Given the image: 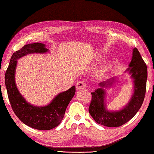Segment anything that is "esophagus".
I'll return each instance as SVG.
<instances>
[{
	"instance_id": "esophagus-1",
	"label": "esophagus",
	"mask_w": 154,
	"mask_h": 154,
	"mask_svg": "<svg viewBox=\"0 0 154 154\" xmlns=\"http://www.w3.org/2000/svg\"><path fill=\"white\" fill-rule=\"evenodd\" d=\"M76 87L77 90H81V89H84L86 88V84L84 81H79L77 82V83L76 84Z\"/></svg>"
}]
</instances>
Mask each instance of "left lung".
<instances>
[{
  "instance_id": "8db88e82",
  "label": "left lung",
  "mask_w": 154,
  "mask_h": 154,
  "mask_svg": "<svg viewBox=\"0 0 154 154\" xmlns=\"http://www.w3.org/2000/svg\"><path fill=\"white\" fill-rule=\"evenodd\" d=\"M131 61L128 72L134 82V93L127 106L119 111H109L105 104L106 93L103 89L113 84L116 78L113 77L99 84L100 88L91 93L92 100L88 111L95 121L101 125L109 127H118L134 118L143 104L146 93L147 68L136 48L133 50Z\"/></svg>"
}]
</instances>
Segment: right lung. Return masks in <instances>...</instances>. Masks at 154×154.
<instances>
[{"label": "right lung", "mask_w": 154, "mask_h": 154, "mask_svg": "<svg viewBox=\"0 0 154 154\" xmlns=\"http://www.w3.org/2000/svg\"><path fill=\"white\" fill-rule=\"evenodd\" d=\"M48 51L43 43L24 45L12 54L5 76L8 98L13 111L23 123L38 130H50L60 125L66 108L75 93V86H73L68 91L59 93L49 104L44 106H33L20 95L15 83L17 59L28 54L46 53Z\"/></svg>", "instance_id": "add662e5"}]
</instances>
